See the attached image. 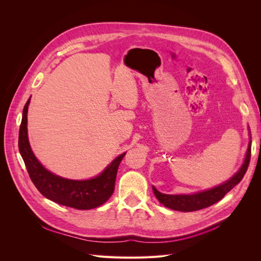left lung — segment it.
Returning a JSON list of instances; mask_svg holds the SVG:
<instances>
[{"instance_id":"8db88e82","label":"left lung","mask_w":261,"mask_h":261,"mask_svg":"<svg viewBox=\"0 0 261 261\" xmlns=\"http://www.w3.org/2000/svg\"><path fill=\"white\" fill-rule=\"evenodd\" d=\"M250 151H251V140L249 141L246 156H245L244 163L241 167V169L239 170V172L236 173L233 177L226 180L225 183L216 186L215 188L207 189V191L199 192L192 195L162 194L158 191L154 186H152V191L156 197V199L159 200L163 206L173 210L191 212V211L200 210L203 208H207L209 206H212L213 203H216L219 200L222 199L226 193L230 192L234 186L238 185L242 180L249 165Z\"/></svg>"}]
</instances>
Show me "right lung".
<instances>
[{
    "mask_svg": "<svg viewBox=\"0 0 261 261\" xmlns=\"http://www.w3.org/2000/svg\"><path fill=\"white\" fill-rule=\"evenodd\" d=\"M29 102L30 98L22 110L18 148L28 174L38 191L54 202L80 210H89L103 204L114 192L118 165L126 152L116 156L100 175L90 179L75 180L53 174L38 161L29 145L27 133Z\"/></svg>",
    "mask_w": 261,
    "mask_h": 261,
    "instance_id": "obj_1",
    "label": "right lung"
}]
</instances>
